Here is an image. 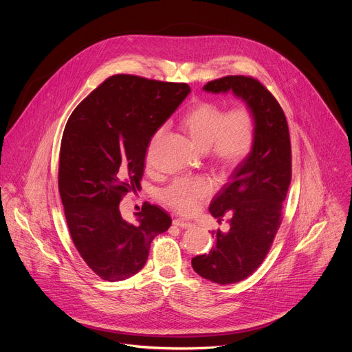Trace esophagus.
Masks as SVG:
<instances>
[{
	"label": "esophagus",
	"instance_id": "obj_1",
	"mask_svg": "<svg viewBox=\"0 0 352 352\" xmlns=\"http://www.w3.org/2000/svg\"><path fill=\"white\" fill-rule=\"evenodd\" d=\"M173 223H174V226H177V227H179V228H189V227L193 226V223H190V221L186 220V219H175Z\"/></svg>",
	"mask_w": 352,
	"mask_h": 352
}]
</instances>
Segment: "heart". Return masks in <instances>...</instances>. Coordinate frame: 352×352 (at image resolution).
<instances>
[{
	"label": "heart",
	"mask_w": 352,
	"mask_h": 352,
	"mask_svg": "<svg viewBox=\"0 0 352 352\" xmlns=\"http://www.w3.org/2000/svg\"><path fill=\"white\" fill-rule=\"evenodd\" d=\"M182 128L192 144L200 152H209L216 166L231 170L239 166L250 153L255 142V117L246 106H238L226 113L214 103L196 104L184 118ZM162 131L155 135L160 136ZM212 193V184L205 178H179L162 192L163 202L179 213L189 214L199 200Z\"/></svg>",
	"instance_id": "b5f03b06"
}]
</instances>
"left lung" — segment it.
<instances>
[{"instance_id":"left-lung-1","label":"left lung","mask_w":352,"mask_h":352,"mask_svg":"<svg viewBox=\"0 0 352 352\" xmlns=\"http://www.w3.org/2000/svg\"><path fill=\"white\" fill-rule=\"evenodd\" d=\"M204 90L213 94L231 91L255 117L252 150L232 170L209 206L219 223L230 217V227L213 232L214 245L209 254L192 259L200 277L226 285L252 274L269 252L291 182V143L280 104L256 79L226 76L209 82Z\"/></svg>"}]
</instances>
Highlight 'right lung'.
Segmentation results:
<instances>
[{"mask_svg":"<svg viewBox=\"0 0 352 352\" xmlns=\"http://www.w3.org/2000/svg\"><path fill=\"white\" fill-rule=\"evenodd\" d=\"M189 93L186 83L114 75L83 100L65 125L58 174L65 219L82 259L103 280L136 274L155 236L171 226L163 209L148 204L129 223L120 202L140 188L150 139Z\"/></svg>","mask_w":352,"mask_h":352,"instance_id":"obj_1","label":"right lung"}]
</instances>
